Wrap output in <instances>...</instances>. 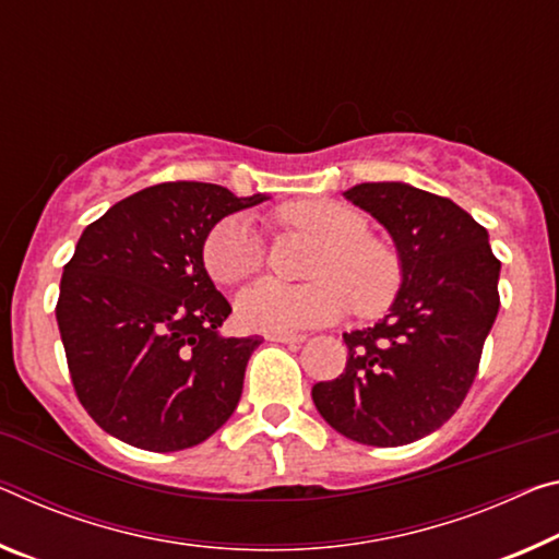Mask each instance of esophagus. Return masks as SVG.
I'll return each mask as SVG.
<instances>
[{
	"instance_id": "obj_1",
	"label": "esophagus",
	"mask_w": 559,
	"mask_h": 559,
	"mask_svg": "<svg viewBox=\"0 0 559 559\" xmlns=\"http://www.w3.org/2000/svg\"><path fill=\"white\" fill-rule=\"evenodd\" d=\"M265 338L273 343H304L306 335L300 333H265Z\"/></svg>"
}]
</instances>
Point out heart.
<instances>
[{
	"label": "heart",
	"mask_w": 559,
	"mask_h": 559,
	"mask_svg": "<svg viewBox=\"0 0 559 559\" xmlns=\"http://www.w3.org/2000/svg\"><path fill=\"white\" fill-rule=\"evenodd\" d=\"M278 224L321 243L308 271L313 283L290 286L263 278L236 298L241 323L263 333H288L333 323L350 308L376 316L393 304L403 283L397 253L368 234V221L338 201L306 199L276 211ZM263 243L243 216L221 218L203 241V265L218 286H236L263 265Z\"/></svg>",
	"instance_id": "b5f03b06"
}]
</instances>
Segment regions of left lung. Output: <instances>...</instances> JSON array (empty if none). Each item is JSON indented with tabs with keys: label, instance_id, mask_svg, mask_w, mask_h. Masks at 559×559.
Returning <instances> with one entry per match:
<instances>
[{
	"label": "left lung",
	"instance_id": "left-lung-1",
	"mask_svg": "<svg viewBox=\"0 0 559 559\" xmlns=\"http://www.w3.org/2000/svg\"><path fill=\"white\" fill-rule=\"evenodd\" d=\"M345 199L393 236L403 283L383 321L343 333L345 370L313 385V403L345 438L407 445L453 418L473 388L500 308V261L485 228L445 197L383 181Z\"/></svg>",
	"mask_w": 559,
	"mask_h": 559
}]
</instances>
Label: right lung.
I'll return each mask as SVG.
<instances>
[{
	"mask_svg": "<svg viewBox=\"0 0 559 559\" xmlns=\"http://www.w3.org/2000/svg\"><path fill=\"white\" fill-rule=\"evenodd\" d=\"M261 201L166 181L84 228L61 276L57 323L79 403L109 436L174 453L231 418L263 338L218 333L231 304L203 269V241L221 218Z\"/></svg>",
	"mask_w": 559,
	"mask_h": 559,
	"instance_id": "add662e5",
	"label": "right lung"
}]
</instances>
